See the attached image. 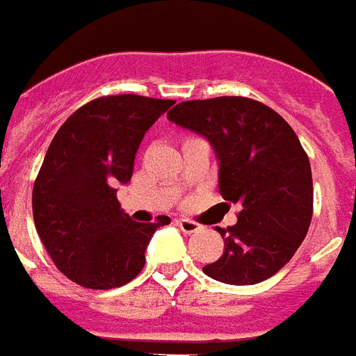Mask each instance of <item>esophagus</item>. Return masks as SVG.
<instances>
[{
  "label": "esophagus",
  "mask_w": 356,
  "mask_h": 356,
  "mask_svg": "<svg viewBox=\"0 0 356 356\" xmlns=\"http://www.w3.org/2000/svg\"><path fill=\"white\" fill-rule=\"evenodd\" d=\"M176 225H178L184 233H188V235H191V233H195L201 229V225L197 224V222H193V220H186V218L176 220Z\"/></svg>",
  "instance_id": "esophagus-1"
}]
</instances>
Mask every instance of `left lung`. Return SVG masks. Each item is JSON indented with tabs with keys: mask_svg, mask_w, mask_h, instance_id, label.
Masks as SVG:
<instances>
[{
	"mask_svg": "<svg viewBox=\"0 0 356 356\" xmlns=\"http://www.w3.org/2000/svg\"><path fill=\"white\" fill-rule=\"evenodd\" d=\"M168 119L209 140L220 163V193L241 204L237 224L216 227L224 254L203 267L204 275L235 286L273 277L302 245L313 216L309 157L292 127L245 96L180 102Z\"/></svg>",
	"mask_w": 356,
	"mask_h": 356,
	"instance_id": "obj_1",
	"label": "left lung"
}]
</instances>
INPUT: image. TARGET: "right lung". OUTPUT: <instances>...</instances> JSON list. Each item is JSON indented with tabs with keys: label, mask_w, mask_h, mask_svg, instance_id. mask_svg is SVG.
Returning <instances> with one entry per match:
<instances>
[{
	"label": "right lung",
	"mask_w": 356,
	"mask_h": 356,
	"mask_svg": "<svg viewBox=\"0 0 356 356\" xmlns=\"http://www.w3.org/2000/svg\"><path fill=\"white\" fill-rule=\"evenodd\" d=\"M175 100L102 96L75 110L54 134L35 178L32 210L41 243L77 284L110 290L146 264L147 243L168 216L140 224L121 210L118 186L131 181L147 129Z\"/></svg>",
	"instance_id": "right-lung-1"
}]
</instances>
